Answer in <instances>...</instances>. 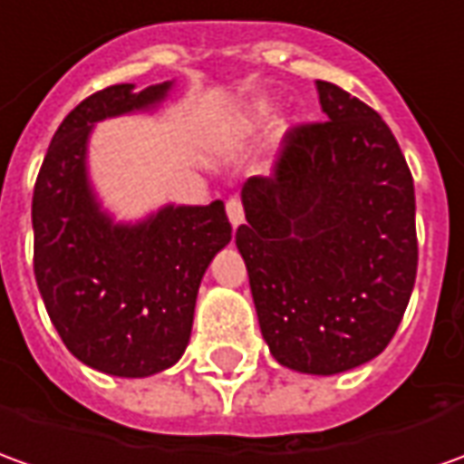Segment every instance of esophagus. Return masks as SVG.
<instances>
[{"mask_svg":"<svg viewBox=\"0 0 464 464\" xmlns=\"http://www.w3.org/2000/svg\"><path fill=\"white\" fill-rule=\"evenodd\" d=\"M226 213H228V221H231L233 228H236V226H241L243 223L241 198H228V203H226Z\"/></svg>","mask_w":464,"mask_h":464,"instance_id":"obj_1","label":"esophagus"}]
</instances>
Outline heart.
<instances>
[{
    "instance_id": "b5f03b06",
    "label": "heart",
    "mask_w": 464,
    "mask_h": 464,
    "mask_svg": "<svg viewBox=\"0 0 464 464\" xmlns=\"http://www.w3.org/2000/svg\"><path fill=\"white\" fill-rule=\"evenodd\" d=\"M268 115H271V105H268L266 100H258V102L251 105L246 118H238L236 122H231V125L226 128V138H228V140H238L243 135H248L251 130H256L258 125H264L266 120H268Z\"/></svg>"
}]
</instances>
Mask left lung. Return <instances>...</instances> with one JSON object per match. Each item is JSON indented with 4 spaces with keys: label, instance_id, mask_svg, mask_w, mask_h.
<instances>
[{
    "label": "left lung",
    "instance_id": "8db88e82",
    "mask_svg": "<svg viewBox=\"0 0 464 464\" xmlns=\"http://www.w3.org/2000/svg\"><path fill=\"white\" fill-rule=\"evenodd\" d=\"M326 122L291 128L274 178H248L236 231L278 364L339 374L382 354L417 276L414 183L374 110L316 80Z\"/></svg>",
    "mask_w": 464,
    "mask_h": 464
}]
</instances>
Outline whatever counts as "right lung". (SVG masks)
Instances as JSON below:
<instances>
[{
	"instance_id": "right-lung-1",
	"label": "right lung",
	"mask_w": 464,
	"mask_h": 464,
	"mask_svg": "<svg viewBox=\"0 0 464 464\" xmlns=\"http://www.w3.org/2000/svg\"><path fill=\"white\" fill-rule=\"evenodd\" d=\"M112 85L82 100L52 138L32 196L34 278L52 324L82 364L150 377L183 356L200 278L231 241L223 200L165 206L112 223L87 180V140L105 118L148 110L173 82Z\"/></svg>"
}]
</instances>
